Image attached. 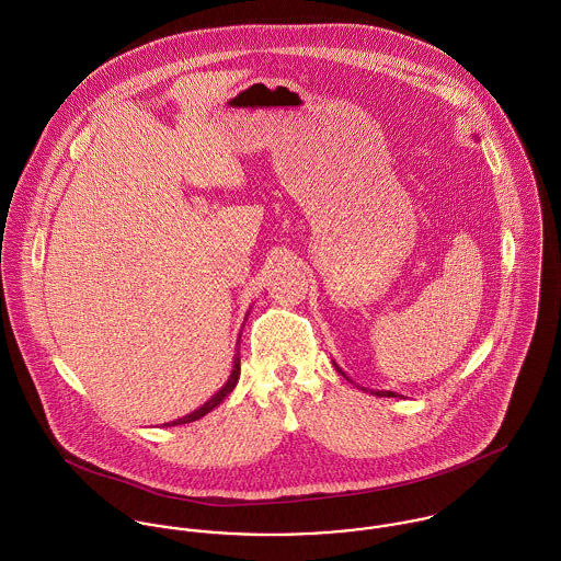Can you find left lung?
Wrapping results in <instances>:
<instances>
[{
	"mask_svg": "<svg viewBox=\"0 0 561 561\" xmlns=\"http://www.w3.org/2000/svg\"><path fill=\"white\" fill-rule=\"evenodd\" d=\"M341 371V369H339ZM343 374V371H341ZM345 376V374H343ZM371 393H376L378 398H396V393L393 391H371Z\"/></svg>",
	"mask_w": 561,
	"mask_h": 561,
	"instance_id": "8db88e82",
	"label": "left lung"
}]
</instances>
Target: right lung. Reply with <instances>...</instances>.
Segmentation results:
<instances>
[{"instance_id": "obj_1", "label": "right lung", "mask_w": 561, "mask_h": 561, "mask_svg": "<svg viewBox=\"0 0 561 561\" xmlns=\"http://www.w3.org/2000/svg\"><path fill=\"white\" fill-rule=\"evenodd\" d=\"M240 343V341H238ZM238 380H240V350H238V354H236V360H233V374H231V378H229V382L211 398V400L207 401L205 405H201L198 410H194L192 414H187V416H183V419H176V421H172V423H163V425H181V423H192V421H198L201 416H205L207 412H211L220 401L225 400L233 389H236V385H238Z\"/></svg>"}]
</instances>
